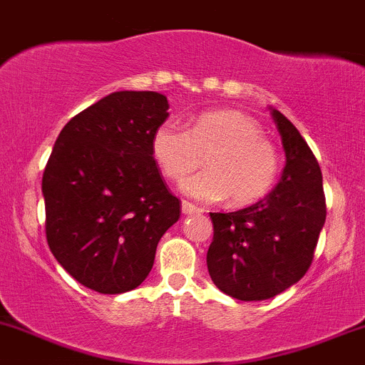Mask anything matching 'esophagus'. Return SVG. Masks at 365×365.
Here are the masks:
<instances>
[{
    "label": "esophagus",
    "instance_id": "1",
    "mask_svg": "<svg viewBox=\"0 0 365 365\" xmlns=\"http://www.w3.org/2000/svg\"><path fill=\"white\" fill-rule=\"evenodd\" d=\"M182 213L187 215V216H189V215H199V213H202V210H201V207L194 206V204L183 201L182 202Z\"/></svg>",
    "mask_w": 365,
    "mask_h": 365
}]
</instances>
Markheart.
Here are the masks:
<instances>
[{
	"label": "heart",
	"instance_id": "heart-1",
	"mask_svg": "<svg viewBox=\"0 0 365 365\" xmlns=\"http://www.w3.org/2000/svg\"><path fill=\"white\" fill-rule=\"evenodd\" d=\"M152 158L168 178H185L201 166L207 170L182 183V192L201 202L230 197L234 206L263 199L279 175V154L262 137V126L239 110H211L199 114L189 130L166 119L152 135Z\"/></svg>",
	"mask_w": 365,
	"mask_h": 365
}]
</instances>
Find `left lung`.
<instances>
[{
  "label": "left lung",
  "mask_w": 365,
  "mask_h": 365,
  "mask_svg": "<svg viewBox=\"0 0 365 365\" xmlns=\"http://www.w3.org/2000/svg\"><path fill=\"white\" fill-rule=\"evenodd\" d=\"M286 166L275 189L234 213H210L213 242L206 263L220 291L241 302L274 298L312 265L326 222L322 173L294 124L270 107Z\"/></svg>",
  "instance_id": "1"
}]
</instances>
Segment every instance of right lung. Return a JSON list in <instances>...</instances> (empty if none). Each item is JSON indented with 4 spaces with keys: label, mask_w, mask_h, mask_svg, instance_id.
Wrapping results in <instances>:
<instances>
[{
    "label": "right lung",
    "mask_w": 365,
    "mask_h": 365,
    "mask_svg": "<svg viewBox=\"0 0 365 365\" xmlns=\"http://www.w3.org/2000/svg\"><path fill=\"white\" fill-rule=\"evenodd\" d=\"M168 109L158 91H114L63 126L48 159V246L67 274L102 294L138 287L180 218L150 149Z\"/></svg>",
    "instance_id": "add662e5"
}]
</instances>
